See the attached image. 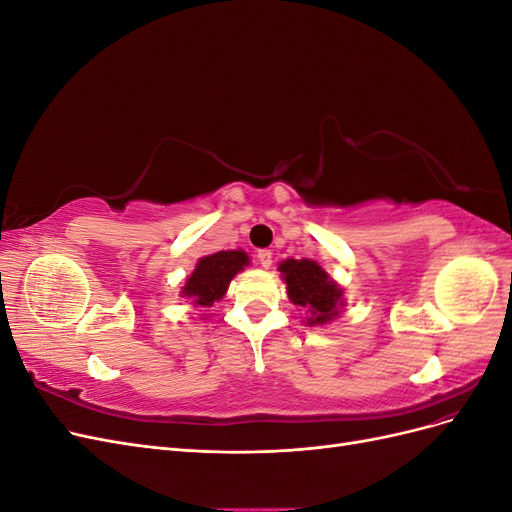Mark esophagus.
<instances>
[{
  "instance_id": "1",
  "label": "esophagus",
  "mask_w": 512,
  "mask_h": 512,
  "mask_svg": "<svg viewBox=\"0 0 512 512\" xmlns=\"http://www.w3.org/2000/svg\"><path fill=\"white\" fill-rule=\"evenodd\" d=\"M258 265H260L262 269H269V267L273 265V254H271V250H260V252H258Z\"/></svg>"
}]
</instances>
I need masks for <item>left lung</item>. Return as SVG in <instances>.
I'll list each match as a JSON object with an SVG mask.
<instances>
[{
    "mask_svg": "<svg viewBox=\"0 0 512 512\" xmlns=\"http://www.w3.org/2000/svg\"><path fill=\"white\" fill-rule=\"evenodd\" d=\"M280 271L286 282L288 299L309 314V327L327 324L339 316V307L344 305V290L331 280L318 262L309 258H288L280 265Z\"/></svg>",
    "mask_w": 512,
    "mask_h": 512,
    "instance_id": "8db88e82",
    "label": "left lung"
}]
</instances>
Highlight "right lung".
<instances>
[{
  "instance_id": "add662e5",
  "label": "right lung",
  "mask_w": 512,
  "mask_h": 512,
  "mask_svg": "<svg viewBox=\"0 0 512 512\" xmlns=\"http://www.w3.org/2000/svg\"><path fill=\"white\" fill-rule=\"evenodd\" d=\"M250 265V256L241 250H228V252H215L211 256L200 258L196 262V269L185 280L181 288V297L194 299V305L211 307L215 301H220L232 277Z\"/></svg>"
}]
</instances>
